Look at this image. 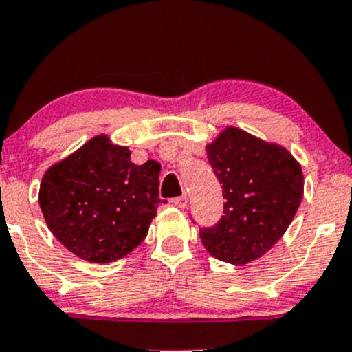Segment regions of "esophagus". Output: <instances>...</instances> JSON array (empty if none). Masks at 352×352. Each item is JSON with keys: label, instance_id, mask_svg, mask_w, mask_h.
<instances>
[{"label": "esophagus", "instance_id": "1", "mask_svg": "<svg viewBox=\"0 0 352 352\" xmlns=\"http://www.w3.org/2000/svg\"><path fill=\"white\" fill-rule=\"evenodd\" d=\"M172 204L175 205L177 208H185V207H187V204H188V197L187 195L177 197V199L172 200Z\"/></svg>", "mask_w": 352, "mask_h": 352}]
</instances>
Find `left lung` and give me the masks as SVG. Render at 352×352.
I'll list each match as a JSON object with an SVG mask.
<instances>
[{
  "label": "left lung",
  "instance_id": "obj_1",
  "mask_svg": "<svg viewBox=\"0 0 352 352\" xmlns=\"http://www.w3.org/2000/svg\"><path fill=\"white\" fill-rule=\"evenodd\" d=\"M205 148L227 201L215 227L200 230L201 243L225 263L258 260L285 235L300 208L301 165L283 145L233 125Z\"/></svg>",
  "mask_w": 352,
  "mask_h": 352
}]
</instances>
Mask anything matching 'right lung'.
<instances>
[{
  "label": "right lung",
  "instance_id": "right-lung-1",
  "mask_svg": "<svg viewBox=\"0 0 352 352\" xmlns=\"http://www.w3.org/2000/svg\"><path fill=\"white\" fill-rule=\"evenodd\" d=\"M160 164L135 165L131 151L100 134L52 164L39 187L47 228L91 263H111L147 236L159 199Z\"/></svg>",
  "mask_w": 352,
  "mask_h": 352
}]
</instances>
